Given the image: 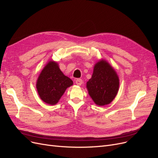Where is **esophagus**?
<instances>
[{
	"mask_svg": "<svg viewBox=\"0 0 158 158\" xmlns=\"http://www.w3.org/2000/svg\"><path fill=\"white\" fill-rule=\"evenodd\" d=\"M76 84L78 85H81L82 84V80L81 79H77L76 80Z\"/></svg>",
	"mask_w": 158,
	"mask_h": 158,
	"instance_id": "esophagus-1",
	"label": "esophagus"
}]
</instances>
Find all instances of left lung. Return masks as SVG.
Returning <instances> with one entry per match:
<instances>
[{
	"label": "left lung",
	"mask_w": 158,
	"mask_h": 158,
	"mask_svg": "<svg viewBox=\"0 0 158 158\" xmlns=\"http://www.w3.org/2000/svg\"><path fill=\"white\" fill-rule=\"evenodd\" d=\"M117 72L106 60H98L94 66L93 74L86 83L88 94L99 106L108 105L115 98L119 89Z\"/></svg>",
	"instance_id": "obj_1"
}]
</instances>
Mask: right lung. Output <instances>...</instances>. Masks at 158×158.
<instances>
[{"mask_svg":"<svg viewBox=\"0 0 158 158\" xmlns=\"http://www.w3.org/2000/svg\"><path fill=\"white\" fill-rule=\"evenodd\" d=\"M73 85V80L63 74L59 64L51 60L38 76L36 88L43 102L54 106L59 102L66 89Z\"/></svg>","mask_w":158,"mask_h":158,"instance_id":"obj_1","label":"right lung"}]
</instances>
